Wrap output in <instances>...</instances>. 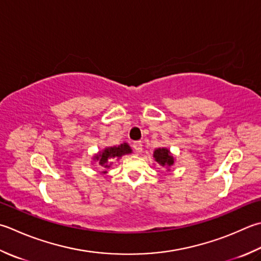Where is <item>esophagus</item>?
<instances>
[{
  "instance_id": "obj_1",
  "label": "esophagus",
  "mask_w": 261,
  "mask_h": 261,
  "mask_svg": "<svg viewBox=\"0 0 261 261\" xmlns=\"http://www.w3.org/2000/svg\"><path fill=\"white\" fill-rule=\"evenodd\" d=\"M134 149H135V151L137 152V154H140V152L142 151V144H141V141H136V142H134Z\"/></svg>"
}]
</instances>
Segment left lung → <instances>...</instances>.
I'll return each mask as SVG.
<instances>
[{"instance_id": "obj_1", "label": "left lung", "mask_w": 261, "mask_h": 261, "mask_svg": "<svg viewBox=\"0 0 261 261\" xmlns=\"http://www.w3.org/2000/svg\"><path fill=\"white\" fill-rule=\"evenodd\" d=\"M154 158L158 164L163 167L168 168L174 164V157L172 156L171 151L167 148H157V149H155Z\"/></svg>"}]
</instances>
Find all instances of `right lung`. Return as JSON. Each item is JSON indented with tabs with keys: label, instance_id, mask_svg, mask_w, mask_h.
<instances>
[{
	"label": "right lung",
	"instance_id": "obj_1",
	"mask_svg": "<svg viewBox=\"0 0 261 261\" xmlns=\"http://www.w3.org/2000/svg\"><path fill=\"white\" fill-rule=\"evenodd\" d=\"M132 149L130 148V146L126 144V142H123V144H121L119 146H114V147H106L104 150L99 151L98 154L94 156V161L98 162V164L104 167V168H109L111 167L112 162L115 158L119 160L120 157H122L123 155L126 154H131ZM104 174L106 173V171L103 172Z\"/></svg>",
	"mask_w": 261,
	"mask_h": 261
}]
</instances>
